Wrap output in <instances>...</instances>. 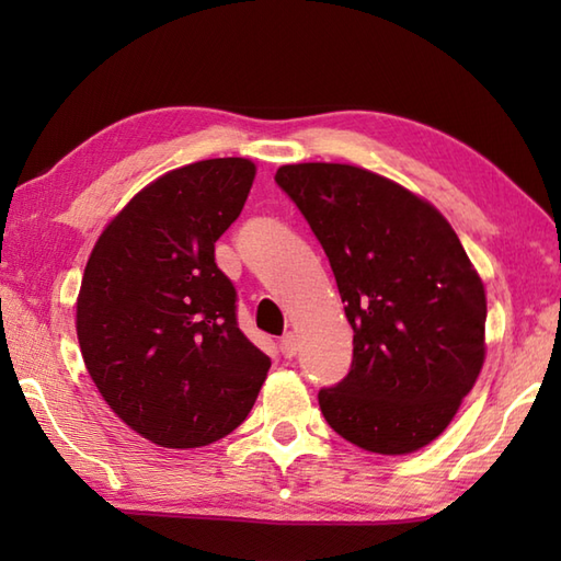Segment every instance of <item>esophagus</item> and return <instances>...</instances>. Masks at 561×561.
<instances>
[{"label":"esophagus","instance_id":"esophagus-1","mask_svg":"<svg viewBox=\"0 0 561 561\" xmlns=\"http://www.w3.org/2000/svg\"><path fill=\"white\" fill-rule=\"evenodd\" d=\"M279 352L287 356V359H291V356H296V352H299V340H296L294 332H287V335L279 340Z\"/></svg>","mask_w":561,"mask_h":561}]
</instances>
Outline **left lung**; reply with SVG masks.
Segmentation results:
<instances>
[{"label":"left lung","mask_w":561,"mask_h":561,"mask_svg":"<svg viewBox=\"0 0 561 561\" xmlns=\"http://www.w3.org/2000/svg\"><path fill=\"white\" fill-rule=\"evenodd\" d=\"M323 245L354 330L352 368L320 388L325 422L380 456L444 432L484 364V284L436 207L347 163L274 175Z\"/></svg>","instance_id":"8db88e82"}]
</instances>
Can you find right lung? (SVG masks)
Returning a JSON list of instances; mask_svg holds the SVG:
<instances>
[{
	"mask_svg": "<svg viewBox=\"0 0 561 561\" xmlns=\"http://www.w3.org/2000/svg\"><path fill=\"white\" fill-rule=\"evenodd\" d=\"M253 178L248 159L161 175L105 226L83 270V364L111 410L157 446L231 434L267 378L270 356L238 328L236 289L214 262Z\"/></svg>",
	"mask_w": 561,
	"mask_h": 561,
	"instance_id": "right-lung-1",
	"label": "right lung"
}]
</instances>
